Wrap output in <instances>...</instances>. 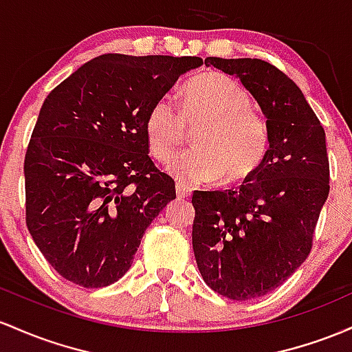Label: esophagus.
Wrapping results in <instances>:
<instances>
[{
	"label": "esophagus",
	"instance_id": "obj_1",
	"mask_svg": "<svg viewBox=\"0 0 352 352\" xmlns=\"http://www.w3.org/2000/svg\"><path fill=\"white\" fill-rule=\"evenodd\" d=\"M189 195H191V189L184 186V184H176V196L177 197H188Z\"/></svg>",
	"mask_w": 352,
	"mask_h": 352
}]
</instances>
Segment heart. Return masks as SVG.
<instances>
[{
	"mask_svg": "<svg viewBox=\"0 0 352 352\" xmlns=\"http://www.w3.org/2000/svg\"><path fill=\"white\" fill-rule=\"evenodd\" d=\"M186 124H199L192 134L196 148L169 166V175L186 186L214 183L223 176L226 183L244 181L261 166L270 148V126L251 108L250 93L218 71L186 82L181 109L169 96L151 106L144 133L155 160H173L186 136Z\"/></svg>",
	"mask_w": 352,
	"mask_h": 352,
	"instance_id": "heart-1",
	"label": "heart"
}]
</instances>
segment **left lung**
Instances as JSON below:
<instances>
[{
    "instance_id": "1",
    "label": "left lung",
    "mask_w": 352,
    "mask_h": 352,
    "mask_svg": "<svg viewBox=\"0 0 352 352\" xmlns=\"http://www.w3.org/2000/svg\"><path fill=\"white\" fill-rule=\"evenodd\" d=\"M241 80L270 126L266 157L238 189L195 191L192 250L204 283L236 301L259 298L306 261L329 195L326 134L302 91L263 59L206 58Z\"/></svg>"
}]
</instances>
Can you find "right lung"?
<instances>
[{
	"label": "right lung",
	"mask_w": 352,
	"mask_h": 352,
	"mask_svg": "<svg viewBox=\"0 0 352 352\" xmlns=\"http://www.w3.org/2000/svg\"><path fill=\"white\" fill-rule=\"evenodd\" d=\"M197 56L101 54L48 94L25 157L26 224L51 266L104 287L133 264L146 228L176 197L148 156L149 109Z\"/></svg>",
	"instance_id": "1"
}]
</instances>
